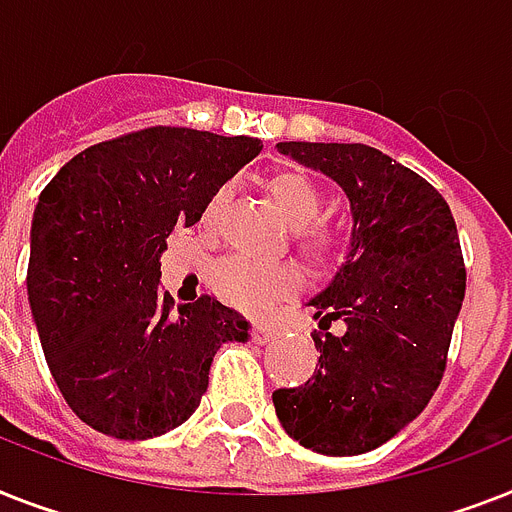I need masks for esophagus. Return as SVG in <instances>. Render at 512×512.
<instances>
[{"instance_id": "1", "label": "esophagus", "mask_w": 512, "mask_h": 512, "mask_svg": "<svg viewBox=\"0 0 512 512\" xmlns=\"http://www.w3.org/2000/svg\"><path fill=\"white\" fill-rule=\"evenodd\" d=\"M276 334H278V331L270 326V323H255V326H252V339H255L257 344L270 342V339H273Z\"/></svg>"}]
</instances>
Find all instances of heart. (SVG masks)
<instances>
[{
  "label": "heart",
  "mask_w": 512,
  "mask_h": 512,
  "mask_svg": "<svg viewBox=\"0 0 512 512\" xmlns=\"http://www.w3.org/2000/svg\"><path fill=\"white\" fill-rule=\"evenodd\" d=\"M270 197L276 199L286 220L297 228V239L307 255L326 260L339 247V234L328 223H321V189L299 170H281L270 178ZM228 199V189H218L205 210V220H213ZM210 284L223 302L247 310L268 313L270 307L299 292V270L289 263H263L244 255L223 257L210 270Z\"/></svg>",
  "instance_id": "b5f03b06"
}]
</instances>
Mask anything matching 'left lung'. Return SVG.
<instances>
[{
    "label": "left lung",
    "mask_w": 512,
    "mask_h": 512,
    "mask_svg": "<svg viewBox=\"0 0 512 512\" xmlns=\"http://www.w3.org/2000/svg\"><path fill=\"white\" fill-rule=\"evenodd\" d=\"M278 152L342 186L352 236L344 263L307 305L323 328L305 386L276 389L284 431L331 458L363 455L421 415L442 381L465 297L450 205L434 186L365 144L281 141ZM342 320L339 337L327 334Z\"/></svg>",
    "instance_id": "1"
}]
</instances>
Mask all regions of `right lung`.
I'll list each match as a JSON object with an SVG mask.
<instances>
[{
  "instance_id": "1",
  "label": "right lung",
  "mask_w": 512,
  "mask_h": 512,
  "mask_svg": "<svg viewBox=\"0 0 512 512\" xmlns=\"http://www.w3.org/2000/svg\"><path fill=\"white\" fill-rule=\"evenodd\" d=\"M263 141L155 126L65 162L31 220L28 302L70 410L115 439L168 434L199 407L220 344L249 323L213 297L173 310L160 257Z\"/></svg>"
}]
</instances>
